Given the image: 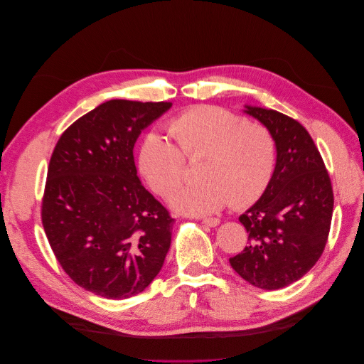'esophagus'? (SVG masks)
<instances>
[{
    "label": "esophagus",
    "mask_w": 364,
    "mask_h": 364,
    "mask_svg": "<svg viewBox=\"0 0 364 364\" xmlns=\"http://www.w3.org/2000/svg\"><path fill=\"white\" fill-rule=\"evenodd\" d=\"M202 223H205L206 226L214 228V226L220 225V218H217V217H208V218H203V220H202Z\"/></svg>",
    "instance_id": "esophagus-1"
}]
</instances>
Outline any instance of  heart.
Listing matches in <instances>:
<instances>
[{"instance_id":"1","label":"heart","mask_w":364,"mask_h":364,"mask_svg":"<svg viewBox=\"0 0 364 364\" xmlns=\"http://www.w3.org/2000/svg\"><path fill=\"white\" fill-rule=\"evenodd\" d=\"M174 139L149 134L139 147V170L151 190L168 197L183 182L186 159H203L200 183L173 196L176 211L190 215L217 213L228 202L246 208L267 190L277 167V139L262 124L249 123L217 106H194L167 124Z\"/></svg>"}]
</instances>
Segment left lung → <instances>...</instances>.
I'll list each match as a JSON object with an SVG mask.
<instances>
[{
  "label": "left lung",
  "mask_w": 364,
  "mask_h": 364,
  "mask_svg": "<svg viewBox=\"0 0 364 364\" xmlns=\"http://www.w3.org/2000/svg\"><path fill=\"white\" fill-rule=\"evenodd\" d=\"M246 107L272 132L278 155L267 190L240 215L249 243L229 262L255 287L278 290L301 279L323 253L333 218V185L299 121L272 109Z\"/></svg>",
  "instance_id": "obj_1"
}]
</instances>
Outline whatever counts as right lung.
I'll return each instance as SVG.
<instances>
[{
    "instance_id": "obj_1",
    "label": "right lung",
    "mask_w": 364,
    "mask_h": 364,
    "mask_svg": "<svg viewBox=\"0 0 364 364\" xmlns=\"http://www.w3.org/2000/svg\"><path fill=\"white\" fill-rule=\"evenodd\" d=\"M170 102L109 100L60 135L41 217L54 257L82 289L106 299L144 291L164 266L174 218L141 185L134 146Z\"/></svg>"
}]
</instances>
